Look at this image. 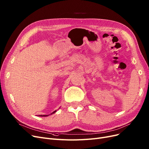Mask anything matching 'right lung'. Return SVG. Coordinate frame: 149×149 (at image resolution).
Segmentation results:
<instances>
[{"label": "right lung", "mask_w": 149, "mask_h": 149, "mask_svg": "<svg viewBox=\"0 0 149 149\" xmlns=\"http://www.w3.org/2000/svg\"><path fill=\"white\" fill-rule=\"evenodd\" d=\"M56 110H55V111H54V112H52V113L50 114H54V113H56ZM49 115H39V116H41V117H42V116H45V117H46V116H48Z\"/></svg>", "instance_id": "right-lung-1"}]
</instances>
